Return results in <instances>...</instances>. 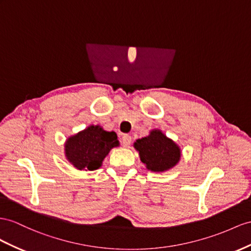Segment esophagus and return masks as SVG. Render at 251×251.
Segmentation results:
<instances>
[{"label":"esophagus","instance_id":"obj_1","mask_svg":"<svg viewBox=\"0 0 251 251\" xmlns=\"http://www.w3.org/2000/svg\"><path fill=\"white\" fill-rule=\"evenodd\" d=\"M121 141H122V143H123V145L125 147H127V146H129L131 143V137L129 136V134H123L121 138Z\"/></svg>","mask_w":251,"mask_h":251}]
</instances>
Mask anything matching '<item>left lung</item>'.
Listing matches in <instances>:
<instances>
[{
    "label": "left lung",
    "instance_id": "left-lung-1",
    "mask_svg": "<svg viewBox=\"0 0 251 251\" xmlns=\"http://www.w3.org/2000/svg\"><path fill=\"white\" fill-rule=\"evenodd\" d=\"M133 147L146 169L155 173L173 169L181 158L180 147L160 129H152L149 136L138 139Z\"/></svg>",
    "mask_w": 251,
    "mask_h": 251
}]
</instances>
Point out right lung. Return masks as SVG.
<instances>
[{
	"label": "right lung",
	"instance_id": "1",
	"mask_svg": "<svg viewBox=\"0 0 251 251\" xmlns=\"http://www.w3.org/2000/svg\"><path fill=\"white\" fill-rule=\"evenodd\" d=\"M119 145L114 131H106L100 125H90L68 138L64 143V155L75 169L94 171L100 168L109 151Z\"/></svg>",
	"mask_w": 251,
	"mask_h": 251
}]
</instances>
